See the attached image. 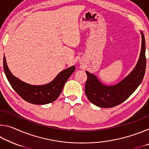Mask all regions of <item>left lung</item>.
Listing matches in <instances>:
<instances>
[{"label": "left lung", "instance_id": "left-lung-1", "mask_svg": "<svg viewBox=\"0 0 149 149\" xmlns=\"http://www.w3.org/2000/svg\"><path fill=\"white\" fill-rule=\"evenodd\" d=\"M141 50L139 58L132 72L118 84L114 85L103 84L95 75L85 72L87 79L85 91L89 101L100 108H112L119 105L129 98L142 82L146 69L145 40L141 31Z\"/></svg>", "mask_w": 149, "mask_h": 149}]
</instances>
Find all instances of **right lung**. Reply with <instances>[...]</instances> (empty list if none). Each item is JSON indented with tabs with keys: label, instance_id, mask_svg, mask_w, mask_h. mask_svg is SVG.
I'll return each instance as SVG.
<instances>
[{
	"label": "right lung",
	"instance_id": "add662e5",
	"mask_svg": "<svg viewBox=\"0 0 149 149\" xmlns=\"http://www.w3.org/2000/svg\"><path fill=\"white\" fill-rule=\"evenodd\" d=\"M3 66L7 79L14 90L22 99L34 104H47L56 100L61 93L65 82L75 70L74 65L63 70L49 84L34 85L25 83L15 77L10 71L4 56Z\"/></svg>",
	"mask_w": 149,
	"mask_h": 149
}]
</instances>
